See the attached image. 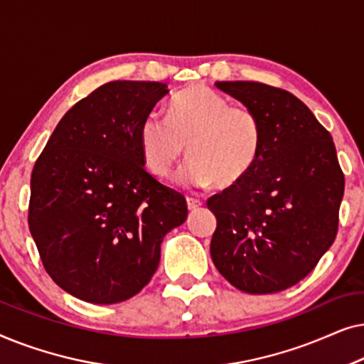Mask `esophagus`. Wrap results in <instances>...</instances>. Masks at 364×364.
Listing matches in <instances>:
<instances>
[{"instance_id": "obj_1", "label": "esophagus", "mask_w": 364, "mask_h": 364, "mask_svg": "<svg viewBox=\"0 0 364 364\" xmlns=\"http://www.w3.org/2000/svg\"><path fill=\"white\" fill-rule=\"evenodd\" d=\"M187 207H188V210H197L198 207H202V202L198 200V198L187 197Z\"/></svg>"}]
</instances>
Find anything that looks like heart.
I'll return each instance as SVG.
<instances>
[{
    "label": "heart",
    "instance_id": "1",
    "mask_svg": "<svg viewBox=\"0 0 364 364\" xmlns=\"http://www.w3.org/2000/svg\"><path fill=\"white\" fill-rule=\"evenodd\" d=\"M144 162L157 177H167L187 154L192 159L182 181L196 187H232L243 181L258 161L263 129L258 114L207 86L177 94L167 117L151 114L139 131Z\"/></svg>",
    "mask_w": 364,
    "mask_h": 364
}]
</instances>
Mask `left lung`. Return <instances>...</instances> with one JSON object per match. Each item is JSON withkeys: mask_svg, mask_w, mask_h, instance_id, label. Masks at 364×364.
I'll return each instance as SVG.
<instances>
[{"mask_svg": "<svg viewBox=\"0 0 364 364\" xmlns=\"http://www.w3.org/2000/svg\"><path fill=\"white\" fill-rule=\"evenodd\" d=\"M215 86L258 114L263 144L250 173L207 200L217 217L213 265L245 293L287 290L336 238L345 176L335 144L291 92L253 81Z\"/></svg>", "mask_w": 364, "mask_h": 364, "instance_id": "1", "label": "left lung"}]
</instances>
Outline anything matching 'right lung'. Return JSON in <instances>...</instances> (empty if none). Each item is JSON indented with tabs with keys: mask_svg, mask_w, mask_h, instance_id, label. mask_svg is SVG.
<instances>
[{
	"mask_svg": "<svg viewBox=\"0 0 364 364\" xmlns=\"http://www.w3.org/2000/svg\"><path fill=\"white\" fill-rule=\"evenodd\" d=\"M167 84L112 81L74 104L31 173L28 223L48 275L79 300L111 305L151 282L182 193L146 171L139 131Z\"/></svg>",
	"mask_w": 364,
	"mask_h": 364,
	"instance_id": "add662e5",
	"label": "right lung"
}]
</instances>
